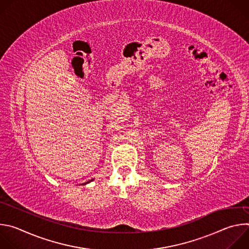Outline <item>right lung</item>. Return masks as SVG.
<instances>
[{"instance_id": "right-lung-1", "label": "right lung", "mask_w": 249, "mask_h": 249, "mask_svg": "<svg viewBox=\"0 0 249 249\" xmlns=\"http://www.w3.org/2000/svg\"><path fill=\"white\" fill-rule=\"evenodd\" d=\"M92 180H93V179H90V180H89V181H88V182H86V183H84V184H85V185H86V184H88V183H89V182H91V181H92Z\"/></svg>"}]
</instances>
